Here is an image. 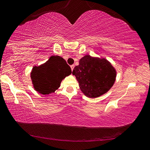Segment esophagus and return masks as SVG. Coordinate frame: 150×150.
Instances as JSON below:
<instances>
[{
  "mask_svg": "<svg viewBox=\"0 0 150 150\" xmlns=\"http://www.w3.org/2000/svg\"><path fill=\"white\" fill-rule=\"evenodd\" d=\"M70 68H71V70H74V64L71 65V66H70Z\"/></svg>",
  "mask_w": 150,
  "mask_h": 150,
  "instance_id": "obj_1",
  "label": "esophagus"
}]
</instances>
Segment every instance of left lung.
<instances>
[{
    "label": "left lung",
    "mask_w": 150,
    "mask_h": 150,
    "mask_svg": "<svg viewBox=\"0 0 150 150\" xmlns=\"http://www.w3.org/2000/svg\"><path fill=\"white\" fill-rule=\"evenodd\" d=\"M72 74L76 78L82 92L88 98H96L112 88L117 72L107 59L86 54L74 68Z\"/></svg>",
    "instance_id": "obj_1"
}]
</instances>
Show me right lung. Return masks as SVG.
<instances>
[{
	"label": "right lung",
	"mask_w": 150,
	"mask_h": 150,
	"mask_svg": "<svg viewBox=\"0 0 150 150\" xmlns=\"http://www.w3.org/2000/svg\"><path fill=\"white\" fill-rule=\"evenodd\" d=\"M72 73L70 66L60 56H51L46 62L35 66L31 79L35 90L43 95L53 93L60 86L62 80Z\"/></svg>",
	"instance_id": "right-lung-1"
}]
</instances>
